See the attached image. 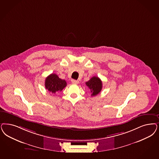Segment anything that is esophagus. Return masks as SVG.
Instances as JSON below:
<instances>
[{
    "label": "esophagus",
    "mask_w": 159,
    "mask_h": 159,
    "mask_svg": "<svg viewBox=\"0 0 159 159\" xmlns=\"http://www.w3.org/2000/svg\"><path fill=\"white\" fill-rule=\"evenodd\" d=\"M71 83H73V84H78L79 83V81L78 80H74V79H72L71 80Z\"/></svg>",
    "instance_id": "34e87169"
}]
</instances>
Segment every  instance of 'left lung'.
<instances>
[{
	"mask_svg": "<svg viewBox=\"0 0 159 159\" xmlns=\"http://www.w3.org/2000/svg\"><path fill=\"white\" fill-rule=\"evenodd\" d=\"M86 85L90 89L92 96L98 95L102 89V82L98 77H92L89 81L86 82Z\"/></svg>",
	"mask_w": 159,
	"mask_h": 159,
	"instance_id": "left-lung-1",
	"label": "left lung"
}]
</instances>
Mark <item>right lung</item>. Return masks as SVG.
I'll return each instance as SVG.
<instances>
[{
  "instance_id": "obj_1",
  "label": "right lung",
  "mask_w": 159,
  "mask_h": 159,
  "mask_svg": "<svg viewBox=\"0 0 159 159\" xmlns=\"http://www.w3.org/2000/svg\"><path fill=\"white\" fill-rule=\"evenodd\" d=\"M67 85V83L65 80L60 79L56 74L52 73L46 78L45 88L49 92L56 93L61 91Z\"/></svg>"
}]
</instances>
